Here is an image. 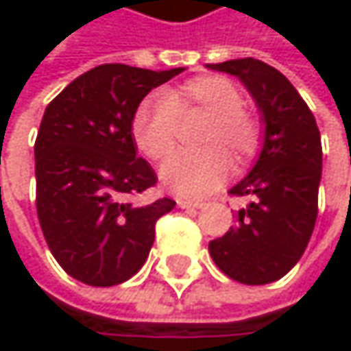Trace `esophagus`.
<instances>
[{"instance_id":"34e87169","label":"esophagus","mask_w":351,"mask_h":351,"mask_svg":"<svg viewBox=\"0 0 351 351\" xmlns=\"http://www.w3.org/2000/svg\"><path fill=\"white\" fill-rule=\"evenodd\" d=\"M176 205L180 209H201L203 207V201H191V199H176Z\"/></svg>"}]
</instances>
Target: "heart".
Returning <instances> with one entry per match:
<instances>
[{
	"instance_id": "heart-1",
	"label": "heart",
	"mask_w": 351,
	"mask_h": 351,
	"mask_svg": "<svg viewBox=\"0 0 351 351\" xmlns=\"http://www.w3.org/2000/svg\"><path fill=\"white\" fill-rule=\"evenodd\" d=\"M205 113L199 132V152L175 154L165 162L162 182L182 197H203L215 191L228 173V156L234 165L252 158L262 142L260 117L242 106L240 89L221 75H201L169 89L165 95L144 99L132 117V138L150 160L173 154L178 117Z\"/></svg>"
}]
</instances>
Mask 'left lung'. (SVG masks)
<instances>
[{
    "mask_svg": "<svg viewBox=\"0 0 351 351\" xmlns=\"http://www.w3.org/2000/svg\"><path fill=\"white\" fill-rule=\"evenodd\" d=\"M236 75L262 111L266 132L258 162L230 195L250 203L230 232L209 242L217 268L242 285L282 278L303 256L317 221L321 134L291 81L274 66L238 58L207 64Z\"/></svg>",
    "mask_w": 351,
    "mask_h": 351,
    "instance_id": "8db88e82",
    "label": "left lung"
}]
</instances>
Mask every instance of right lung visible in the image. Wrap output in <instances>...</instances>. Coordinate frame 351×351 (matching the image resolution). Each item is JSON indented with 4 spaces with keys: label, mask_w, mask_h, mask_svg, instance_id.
Wrapping results in <instances>:
<instances>
[{
    "label": "right lung",
    "mask_w": 351,
    "mask_h": 351,
    "mask_svg": "<svg viewBox=\"0 0 351 351\" xmlns=\"http://www.w3.org/2000/svg\"><path fill=\"white\" fill-rule=\"evenodd\" d=\"M184 69L99 64L66 85L44 111L36 136V211L56 262L91 287L132 278L154 244L169 197L136 201L156 184L136 156L132 117L140 101Z\"/></svg>",
    "instance_id": "1"
}]
</instances>
